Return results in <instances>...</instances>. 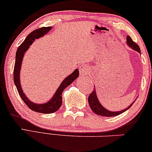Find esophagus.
Listing matches in <instances>:
<instances>
[{"label":"esophagus","mask_w":152,"mask_h":152,"mask_svg":"<svg viewBox=\"0 0 152 152\" xmlns=\"http://www.w3.org/2000/svg\"><path fill=\"white\" fill-rule=\"evenodd\" d=\"M89 70L90 69L88 68V66H86V65H82V66L80 67V72L81 75H86L88 71H89Z\"/></svg>","instance_id":"esophagus-1"}]
</instances>
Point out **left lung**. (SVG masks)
Listing matches in <instances>:
<instances>
[{
    "label": "left lung",
    "instance_id": "8db88e82",
    "mask_svg": "<svg viewBox=\"0 0 152 152\" xmlns=\"http://www.w3.org/2000/svg\"><path fill=\"white\" fill-rule=\"evenodd\" d=\"M126 43L127 45L131 47V48L133 49V50L136 51V52H137L138 53H140V49L138 45H137L135 42H133V40L131 39V37L129 36V35H127L126 37ZM88 104H89L90 105L91 109L92 110V111H93L94 113L98 115L104 116V117H115V116L121 115V113H123V112L126 111L127 110H129V108L133 105L134 102H135L134 101L131 105H130V106H129V107L123 110H120V111H117V112L109 111V110L105 109L104 107H102V105L100 103L99 100L98 99L97 95H96L95 88H94L93 91L91 92V94L89 96H88Z\"/></svg>",
    "mask_w": 152,
    "mask_h": 152
}]
</instances>
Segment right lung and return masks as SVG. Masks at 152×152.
<instances>
[{
    "mask_svg": "<svg viewBox=\"0 0 152 152\" xmlns=\"http://www.w3.org/2000/svg\"><path fill=\"white\" fill-rule=\"evenodd\" d=\"M51 29H52V27L50 26L42 27V28L33 31L26 37L25 40L21 43L20 46L17 49V53H16L15 67H14V82H15L16 87H17V89L18 91V93L21 99L25 102V104H26L28 108H30L33 111L43 114L53 113V112H56L61 107L62 104L63 91L70 84H72V82L74 80H75L76 78L78 77L79 75H80L78 69L75 70L72 74H70V75H68L67 77L64 79L62 83L57 88L56 93L54 94L52 98H51V100H49L48 102H45V103L37 104L31 102L26 97L25 94L23 93L20 84V70L24 53L26 52V51H27L35 39H38L41 37L44 36Z\"/></svg>",
    "mask_w": 152,
    "mask_h": 152,
    "instance_id": "add662e5",
    "label": "right lung"
}]
</instances>
